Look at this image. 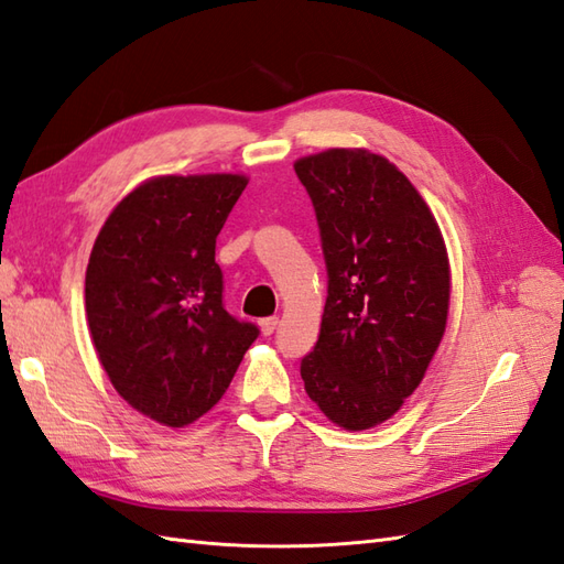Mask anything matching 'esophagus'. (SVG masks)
Returning a JSON list of instances; mask_svg holds the SVG:
<instances>
[{"label":"esophagus","instance_id":"1","mask_svg":"<svg viewBox=\"0 0 564 564\" xmlns=\"http://www.w3.org/2000/svg\"><path fill=\"white\" fill-rule=\"evenodd\" d=\"M278 325H280V318H274V315H270V318L260 321V329H263L265 337H270V335L274 333V329H278Z\"/></svg>","mask_w":564,"mask_h":564}]
</instances>
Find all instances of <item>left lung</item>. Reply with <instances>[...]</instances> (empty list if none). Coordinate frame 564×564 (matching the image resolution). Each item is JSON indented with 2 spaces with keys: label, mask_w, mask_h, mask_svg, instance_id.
I'll list each match as a JSON object with an SVG mask.
<instances>
[{
  "label": "left lung",
  "mask_w": 564,
  "mask_h": 564,
  "mask_svg": "<svg viewBox=\"0 0 564 564\" xmlns=\"http://www.w3.org/2000/svg\"><path fill=\"white\" fill-rule=\"evenodd\" d=\"M327 270L321 335L301 378L347 431L388 421L419 388L449 308L447 251L409 178L368 150L301 158Z\"/></svg>",
  "instance_id": "left-lung-1"
}]
</instances>
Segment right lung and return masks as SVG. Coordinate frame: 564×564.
I'll list each match as a JSON object with an SVG mask.
<instances>
[{"instance_id":"1","label":"right lung","mask_w":564,"mask_h":564,"mask_svg":"<svg viewBox=\"0 0 564 564\" xmlns=\"http://www.w3.org/2000/svg\"><path fill=\"white\" fill-rule=\"evenodd\" d=\"M239 174L158 176L123 198L86 270L93 345L115 390L158 423H194L227 392L258 325L225 308L219 229Z\"/></svg>"}]
</instances>
